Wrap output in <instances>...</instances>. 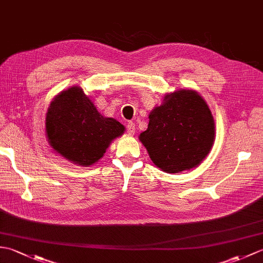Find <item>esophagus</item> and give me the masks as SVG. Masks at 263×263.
I'll return each mask as SVG.
<instances>
[{
  "mask_svg": "<svg viewBox=\"0 0 263 263\" xmlns=\"http://www.w3.org/2000/svg\"><path fill=\"white\" fill-rule=\"evenodd\" d=\"M126 128H127L128 135H131V136L135 135V132H136V124H135V123L128 122L127 125H126Z\"/></svg>",
  "mask_w": 263,
  "mask_h": 263,
  "instance_id": "obj_1",
  "label": "esophagus"
}]
</instances>
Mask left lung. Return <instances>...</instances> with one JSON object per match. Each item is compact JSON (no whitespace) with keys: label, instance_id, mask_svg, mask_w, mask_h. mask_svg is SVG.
Listing matches in <instances>:
<instances>
[{"label":"left lung","instance_id":"8db88e82","mask_svg":"<svg viewBox=\"0 0 263 263\" xmlns=\"http://www.w3.org/2000/svg\"><path fill=\"white\" fill-rule=\"evenodd\" d=\"M215 120L208 104L192 89L166 93L150 111L139 140L153 163L165 173H181L199 166L215 142Z\"/></svg>","mask_w":263,"mask_h":263}]
</instances>
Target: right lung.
<instances>
[{
  "mask_svg": "<svg viewBox=\"0 0 263 263\" xmlns=\"http://www.w3.org/2000/svg\"><path fill=\"white\" fill-rule=\"evenodd\" d=\"M45 127L54 152L83 167L103 158L111 141L125 131L119 121L100 114L79 86L70 87L53 98Z\"/></svg>",
  "mask_w": 263,
  "mask_h": 263,
  "instance_id": "1",
  "label": "right lung"
}]
</instances>
